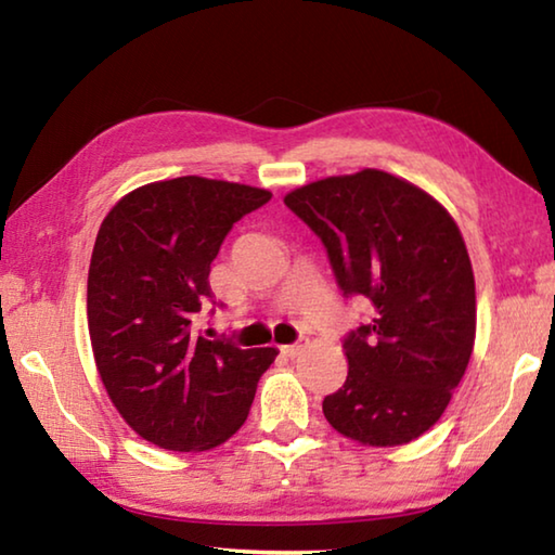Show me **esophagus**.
Returning a JSON list of instances; mask_svg holds the SVG:
<instances>
[{"label":"esophagus","mask_w":555,"mask_h":555,"mask_svg":"<svg viewBox=\"0 0 555 555\" xmlns=\"http://www.w3.org/2000/svg\"><path fill=\"white\" fill-rule=\"evenodd\" d=\"M304 347H306V343H304V340L296 343V345H284V347H281V354H284V357H291V360H294V357H296L300 350H304Z\"/></svg>","instance_id":"34e87169"}]
</instances>
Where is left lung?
<instances>
[{
  "mask_svg": "<svg viewBox=\"0 0 555 555\" xmlns=\"http://www.w3.org/2000/svg\"><path fill=\"white\" fill-rule=\"evenodd\" d=\"M284 203L323 240L337 286L374 318L345 337L347 379L323 401L337 434L403 446L443 416L475 347V276L463 234L424 188L377 168L331 176Z\"/></svg>",
  "mask_w": 555,
  "mask_h": 555,
  "instance_id": "obj_1",
  "label": "left lung"
}]
</instances>
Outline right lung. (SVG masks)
Returning a JSON list of instances; mask_svg holds the SVG:
<instances>
[{"label": "right lung", "mask_w": 555, "mask_h": 555, "mask_svg": "<svg viewBox=\"0 0 555 555\" xmlns=\"http://www.w3.org/2000/svg\"><path fill=\"white\" fill-rule=\"evenodd\" d=\"M271 193L181 176L127 193L102 220L88 274V331L107 397L134 434L178 453L232 438L276 347L195 337L222 240Z\"/></svg>", "instance_id": "1"}]
</instances>
